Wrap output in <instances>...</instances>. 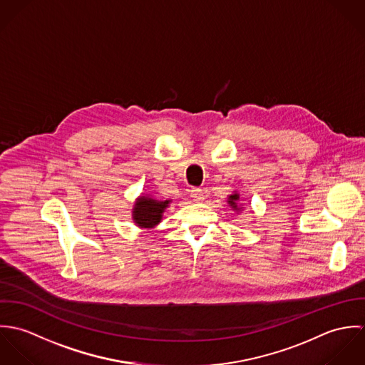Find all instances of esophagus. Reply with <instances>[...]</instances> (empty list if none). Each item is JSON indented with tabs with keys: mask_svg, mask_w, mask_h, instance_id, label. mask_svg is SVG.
<instances>
[{
	"mask_svg": "<svg viewBox=\"0 0 365 365\" xmlns=\"http://www.w3.org/2000/svg\"><path fill=\"white\" fill-rule=\"evenodd\" d=\"M191 197L194 198V201H204V191L201 188H192L191 190Z\"/></svg>",
	"mask_w": 365,
	"mask_h": 365,
	"instance_id": "esophagus-1",
	"label": "esophagus"
}]
</instances>
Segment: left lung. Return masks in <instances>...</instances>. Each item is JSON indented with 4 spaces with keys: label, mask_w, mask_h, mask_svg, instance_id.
Instances as JSON below:
<instances>
[{
    "label": "left lung",
    "mask_w": 365,
    "mask_h": 365,
    "mask_svg": "<svg viewBox=\"0 0 365 365\" xmlns=\"http://www.w3.org/2000/svg\"><path fill=\"white\" fill-rule=\"evenodd\" d=\"M239 200H240V195L237 194V192H235V194H232V195H229V198H227V204L232 207V208L235 209V210H240V207H239Z\"/></svg>",
    "instance_id": "obj_1"
}]
</instances>
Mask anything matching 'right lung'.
Instances as JSON below:
<instances>
[{
    "instance_id": "1",
    "label": "right lung",
    "mask_w": 365,
    "mask_h": 365,
    "mask_svg": "<svg viewBox=\"0 0 365 365\" xmlns=\"http://www.w3.org/2000/svg\"><path fill=\"white\" fill-rule=\"evenodd\" d=\"M168 204L170 201H157L149 195H142L140 198H138L132 209L135 223L143 229L155 227L160 223L163 212L168 207Z\"/></svg>"
}]
</instances>
